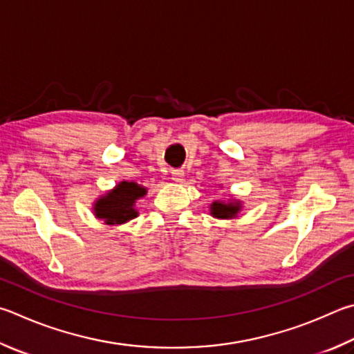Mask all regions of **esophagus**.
<instances>
[{"mask_svg": "<svg viewBox=\"0 0 354 354\" xmlns=\"http://www.w3.org/2000/svg\"><path fill=\"white\" fill-rule=\"evenodd\" d=\"M171 179L175 183H183L184 179V171L183 170H173L171 171Z\"/></svg>", "mask_w": 354, "mask_h": 354, "instance_id": "esophagus-1", "label": "esophagus"}]
</instances>
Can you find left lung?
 <instances>
[{
	"label": "left lung",
	"instance_id": "1",
	"mask_svg": "<svg viewBox=\"0 0 354 354\" xmlns=\"http://www.w3.org/2000/svg\"><path fill=\"white\" fill-rule=\"evenodd\" d=\"M241 210L240 201H230V203H221L214 201L210 204V215L215 218H223V220H229V218H235Z\"/></svg>",
	"mask_w": 354,
	"mask_h": 354
}]
</instances>
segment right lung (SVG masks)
Returning a JSON list of instances; mask_svg holds the SVG:
<instances>
[{"label":"right lung","mask_w":354,"mask_h":354,"mask_svg":"<svg viewBox=\"0 0 354 354\" xmlns=\"http://www.w3.org/2000/svg\"><path fill=\"white\" fill-rule=\"evenodd\" d=\"M145 194L147 189L142 185L133 181H122L94 203V215L110 226L124 224L138 216V210L134 209V205L139 198L145 196Z\"/></svg>","instance_id":"1"}]
</instances>
